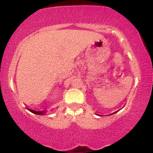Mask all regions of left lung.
<instances>
[{
  "label": "left lung",
  "instance_id": "1",
  "mask_svg": "<svg viewBox=\"0 0 153 153\" xmlns=\"http://www.w3.org/2000/svg\"><path fill=\"white\" fill-rule=\"evenodd\" d=\"M116 112H117V111H115V112H114V113H116ZM113 114H114V113H113Z\"/></svg>",
  "mask_w": 153,
  "mask_h": 153
}]
</instances>
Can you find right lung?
Listing matches in <instances>:
<instances>
[{
  "instance_id": "1",
  "label": "right lung",
  "mask_w": 153,
  "mask_h": 153,
  "mask_svg": "<svg viewBox=\"0 0 153 153\" xmlns=\"http://www.w3.org/2000/svg\"><path fill=\"white\" fill-rule=\"evenodd\" d=\"M27 109H28L30 111H31L32 113H34V114H40V115H42V114H44L45 113V111H35V110H33V109H30V108H27Z\"/></svg>"
}]
</instances>
